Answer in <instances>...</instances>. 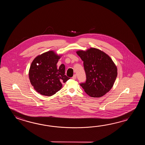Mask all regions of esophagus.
Instances as JSON below:
<instances>
[{
  "label": "esophagus",
  "mask_w": 145,
  "mask_h": 145,
  "mask_svg": "<svg viewBox=\"0 0 145 145\" xmlns=\"http://www.w3.org/2000/svg\"><path fill=\"white\" fill-rule=\"evenodd\" d=\"M76 78H77L76 74H74V76H73V77H72V79H74V80H75V79H76Z\"/></svg>",
  "instance_id": "esophagus-1"
}]
</instances>
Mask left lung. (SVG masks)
Here are the masks:
<instances>
[{"mask_svg":"<svg viewBox=\"0 0 145 145\" xmlns=\"http://www.w3.org/2000/svg\"><path fill=\"white\" fill-rule=\"evenodd\" d=\"M83 61L86 81L80 83L85 92L91 97H99L108 92L117 77V68L111 58L102 51L90 48L78 51Z\"/></svg>","mask_w":145,"mask_h":145,"instance_id":"8db88e82","label":"left lung"}]
</instances>
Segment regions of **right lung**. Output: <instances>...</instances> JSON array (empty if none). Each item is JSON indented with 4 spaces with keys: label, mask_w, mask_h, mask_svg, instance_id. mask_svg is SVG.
Instances as JSON below:
<instances>
[{
    "label": "right lung",
    "mask_w": 145,
    "mask_h": 145,
    "mask_svg": "<svg viewBox=\"0 0 145 145\" xmlns=\"http://www.w3.org/2000/svg\"><path fill=\"white\" fill-rule=\"evenodd\" d=\"M59 56L50 51L38 56L31 63L29 71L31 84L37 92L43 95L52 96L59 91L62 83L70 78L65 74V67L56 64Z\"/></svg>",
    "instance_id": "obj_1"
}]
</instances>
